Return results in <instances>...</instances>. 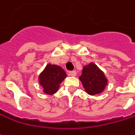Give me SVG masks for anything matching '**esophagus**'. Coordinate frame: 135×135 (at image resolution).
I'll use <instances>...</instances> for the list:
<instances>
[{
	"label": "esophagus",
	"instance_id": "obj_1",
	"mask_svg": "<svg viewBox=\"0 0 135 135\" xmlns=\"http://www.w3.org/2000/svg\"><path fill=\"white\" fill-rule=\"evenodd\" d=\"M76 74H77V72L75 71H69V75L70 76L74 77V76H76Z\"/></svg>",
	"mask_w": 135,
	"mask_h": 135
}]
</instances>
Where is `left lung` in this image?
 <instances>
[{
  "instance_id": "left-lung-1",
  "label": "left lung",
  "mask_w": 135,
  "mask_h": 135,
  "mask_svg": "<svg viewBox=\"0 0 135 135\" xmlns=\"http://www.w3.org/2000/svg\"><path fill=\"white\" fill-rule=\"evenodd\" d=\"M80 80L84 88L90 95H96L102 93L107 84V78L103 71L94 63L85 66L82 71Z\"/></svg>"
}]
</instances>
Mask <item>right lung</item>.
I'll list each match as a JSON object with an SVG mask.
<instances>
[{
    "instance_id": "1",
    "label": "right lung",
    "mask_w": 135,
    "mask_h": 135,
    "mask_svg": "<svg viewBox=\"0 0 135 135\" xmlns=\"http://www.w3.org/2000/svg\"><path fill=\"white\" fill-rule=\"evenodd\" d=\"M66 77V74L61 66L47 64L39 75L38 80L45 94L52 95L58 91L60 84Z\"/></svg>"
}]
</instances>
